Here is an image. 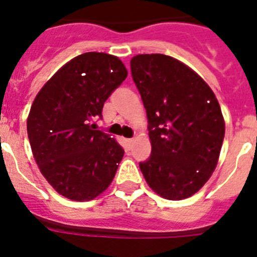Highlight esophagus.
Wrapping results in <instances>:
<instances>
[{
	"instance_id": "34e87169",
	"label": "esophagus",
	"mask_w": 257,
	"mask_h": 257,
	"mask_svg": "<svg viewBox=\"0 0 257 257\" xmlns=\"http://www.w3.org/2000/svg\"><path fill=\"white\" fill-rule=\"evenodd\" d=\"M126 142H127V145H128V147H131V145L134 144V142H135V139H134V138L133 139H127Z\"/></svg>"
}]
</instances>
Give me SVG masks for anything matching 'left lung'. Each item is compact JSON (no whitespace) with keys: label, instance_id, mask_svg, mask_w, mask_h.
I'll return each mask as SVG.
<instances>
[{"label":"left lung","instance_id":"left-lung-1","mask_svg":"<svg viewBox=\"0 0 257 257\" xmlns=\"http://www.w3.org/2000/svg\"><path fill=\"white\" fill-rule=\"evenodd\" d=\"M130 65L152 144L140 170L161 197L188 198L205 185L219 161L225 135L219 101L194 70L171 56L143 54Z\"/></svg>","mask_w":257,"mask_h":257}]
</instances>
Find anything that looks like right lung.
I'll return each mask as SVG.
<instances>
[{
	"label": "right lung",
	"instance_id": "add662e5",
	"mask_svg": "<svg viewBox=\"0 0 257 257\" xmlns=\"http://www.w3.org/2000/svg\"><path fill=\"white\" fill-rule=\"evenodd\" d=\"M127 77L117 56L85 52L45 83L27 119L31 148L54 189L73 201H90L110 185L123 148L95 130L105 100Z\"/></svg>",
	"mask_w": 257,
	"mask_h": 257
}]
</instances>
